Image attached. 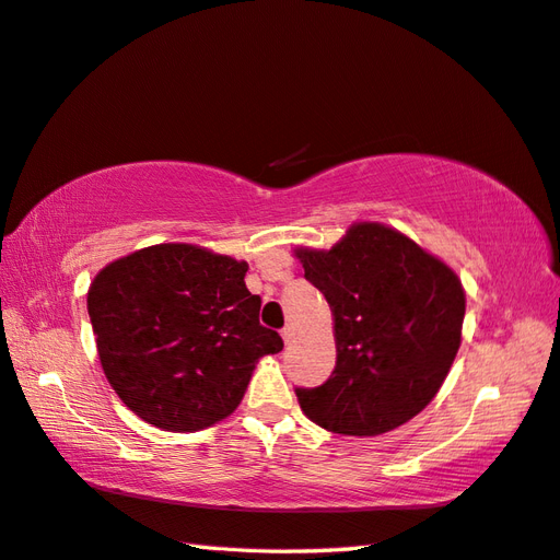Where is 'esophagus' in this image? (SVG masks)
Wrapping results in <instances>:
<instances>
[{"instance_id":"1","label":"esophagus","mask_w":560,"mask_h":560,"mask_svg":"<svg viewBox=\"0 0 560 560\" xmlns=\"http://www.w3.org/2000/svg\"><path fill=\"white\" fill-rule=\"evenodd\" d=\"M280 335H282V340L290 345V342H292V338H294V328H292V326H284V328L280 330Z\"/></svg>"}]
</instances>
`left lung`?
I'll return each mask as SVG.
<instances>
[{"mask_svg":"<svg viewBox=\"0 0 560 560\" xmlns=\"http://www.w3.org/2000/svg\"><path fill=\"white\" fill-rule=\"evenodd\" d=\"M304 278L335 316L338 359L304 415L342 436H378L417 417L451 371L465 318L455 272L405 234L359 222L330 252L300 248Z\"/></svg>","mask_w":560,"mask_h":560,"instance_id":"8db88e82","label":"left lung"}]
</instances>
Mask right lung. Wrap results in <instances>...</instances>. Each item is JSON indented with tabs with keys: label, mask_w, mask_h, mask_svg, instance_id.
<instances>
[{
	"label": "right lung",
	"mask_w": 560,
	"mask_h": 560,
	"mask_svg": "<svg viewBox=\"0 0 560 560\" xmlns=\"http://www.w3.org/2000/svg\"><path fill=\"white\" fill-rule=\"evenodd\" d=\"M244 260L158 244L97 272L89 316L97 357L131 412L165 431H201L232 415L264 354L282 338L260 326Z\"/></svg>",
	"instance_id": "right-lung-1"
}]
</instances>
